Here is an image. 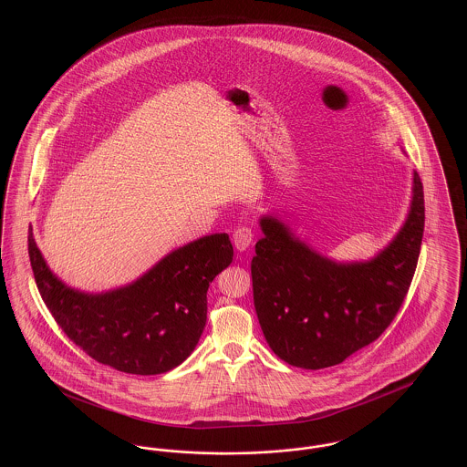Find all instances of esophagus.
Returning a JSON list of instances; mask_svg holds the SVG:
<instances>
[{
	"mask_svg": "<svg viewBox=\"0 0 467 467\" xmlns=\"http://www.w3.org/2000/svg\"><path fill=\"white\" fill-rule=\"evenodd\" d=\"M233 242H234V246H236V250H240V252H244L252 242H254V233H252V229L250 227H238L236 231H234V234H233Z\"/></svg>",
	"mask_w": 467,
	"mask_h": 467,
	"instance_id": "34e87169",
	"label": "esophagus"
}]
</instances>
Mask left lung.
Wrapping results in <instances>:
<instances>
[{
	"mask_svg": "<svg viewBox=\"0 0 467 467\" xmlns=\"http://www.w3.org/2000/svg\"><path fill=\"white\" fill-rule=\"evenodd\" d=\"M423 185L413 173L406 223L377 257L334 263L299 242L275 217L252 259L254 305L271 350L290 366L324 369L373 343L411 285L422 244Z\"/></svg>",
	"mask_w": 467,
	"mask_h": 467,
	"instance_id": "obj_1",
	"label": "left lung"
}]
</instances>
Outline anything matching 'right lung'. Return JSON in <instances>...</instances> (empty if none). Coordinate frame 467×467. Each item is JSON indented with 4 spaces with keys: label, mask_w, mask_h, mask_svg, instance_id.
Listing matches in <instances>:
<instances>
[{
    "label": "right lung",
    "mask_w": 467,
    "mask_h": 467,
    "mask_svg": "<svg viewBox=\"0 0 467 467\" xmlns=\"http://www.w3.org/2000/svg\"><path fill=\"white\" fill-rule=\"evenodd\" d=\"M35 282L67 337L94 360L130 375H161L192 354L206 324V292L233 263L225 233L180 246L133 284L105 294L65 285L29 229Z\"/></svg>",
    "instance_id": "1"
}]
</instances>
